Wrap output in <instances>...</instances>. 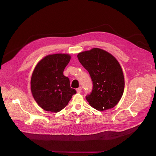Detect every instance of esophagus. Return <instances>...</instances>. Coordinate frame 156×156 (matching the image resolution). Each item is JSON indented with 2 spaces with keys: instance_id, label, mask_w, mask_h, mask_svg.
Instances as JSON below:
<instances>
[{
  "instance_id": "1",
  "label": "esophagus",
  "mask_w": 156,
  "mask_h": 156,
  "mask_svg": "<svg viewBox=\"0 0 156 156\" xmlns=\"http://www.w3.org/2000/svg\"><path fill=\"white\" fill-rule=\"evenodd\" d=\"M81 87H79L78 88H77L76 89V91H77V93H80L81 92Z\"/></svg>"
}]
</instances>
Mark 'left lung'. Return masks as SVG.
Returning <instances> with one entry per match:
<instances>
[{
    "instance_id": "obj_1",
    "label": "left lung",
    "mask_w": 156,
    "mask_h": 156,
    "mask_svg": "<svg viewBox=\"0 0 156 156\" xmlns=\"http://www.w3.org/2000/svg\"><path fill=\"white\" fill-rule=\"evenodd\" d=\"M77 56L93 81V90L86 96L90 106L98 111L114 108L124 89V75L118 60L111 53L98 48L79 53Z\"/></svg>"
}]
</instances>
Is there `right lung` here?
Returning <instances> with one entry per match:
<instances>
[{
  "instance_id": "obj_1",
  "label": "right lung",
  "mask_w": 156,
  "mask_h": 156,
  "mask_svg": "<svg viewBox=\"0 0 156 156\" xmlns=\"http://www.w3.org/2000/svg\"><path fill=\"white\" fill-rule=\"evenodd\" d=\"M71 59L68 54L48 55L36 65L31 78V91L37 104L43 109L58 112L76 93L71 88L69 80L63 71Z\"/></svg>"
}]
</instances>
